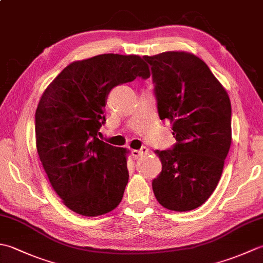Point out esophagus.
I'll return each instance as SVG.
<instances>
[{"label":"esophagus","mask_w":263,"mask_h":263,"mask_svg":"<svg viewBox=\"0 0 263 263\" xmlns=\"http://www.w3.org/2000/svg\"><path fill=\"white\" fill-rule=\"evenodd\" d=\"M148 148L147 147H144V146H142L140 149H135V150H132V156H133V158H139V157H141L142 155H146V154H148Z\"/></svg>","instance_id":"esophagus-1"}]
</instances>
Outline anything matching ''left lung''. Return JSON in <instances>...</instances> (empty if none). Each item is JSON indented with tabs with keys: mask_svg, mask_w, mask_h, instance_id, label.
Instances as JSON below:
<instances>
[{
	"mask_svg": "<svg viewBox=\"0 0 263 263\" xmlns=\"http://www.w3.org/2000/svg\"><path fill=\"white\" fill-rule=\"evenodd\" d=\"M152 66L160 120L173 123L175 144L157 150L160 174L153 180L165 208L189 211L203 204L220 180L232 142V106L202 60L185 52L143 57Z\"/></svg>",
	"mask_w": 263,
	"mask_h": 263,
	"instance_id": "obj_1",
	"label": "left lung"
}]
</instances>
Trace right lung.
<instances>
[{"instance_id": "right-lung-1", "label": "right lung", "mask_w": 263, "mask_h": 263, "mask_svg": "<svg viewBox=\"0 0 263 263\" xmlns=\"http://www.w3.org/2000/svg\"><path fill=\"white\" fill-rule=\"evenodd\" d=\"M148 79L138 55L102 54L66 66L44 91L35 114L39 158L55 192L77 214L95 217L120 204L128 181L126 149L98 138L114 87Z\"/></svg>"}]
</instances>
